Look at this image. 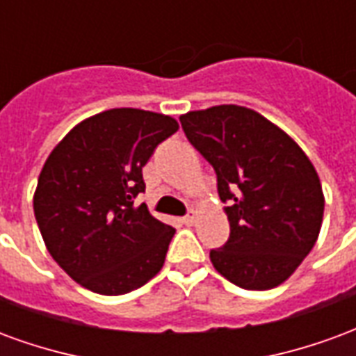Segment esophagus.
Returning <instances> with one entry per match:
<instances>
[{
    "label": "esophagus",
    "mask_w": 356,
    "mask_h": 356,
    "mask_svg": "<svg viewBox=\"0 0 356 356\" xmlns=\"http://www.w3.org/2000/svg\"><path fill=\"white\" fill-rule=\"evenodd\" d=\"M183 223L188 225V227H191V225L196 223V213H194V211H191V213H188V216L183 217Z\"/></svg>",
    "instance_id": "34e87169"
}]
</instances>
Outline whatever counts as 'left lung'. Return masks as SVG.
<instances>
[{"mask_svg":"<svg viewBox=\"0 0 356 356\" xmlns=\"http://www.w3.org/2000/svg\"><path fill=\"white\" fill-rule=\"evenodd\" d=\"M186 139L217 173L231 234L209 259L244 290L286 282L318 238V173L290 135L246 106L219 104L179 118Z\"/></svg>","mask_w":356,"mask_h":356,"instance_id":"left-lung-1","label":"left lung"}]
</instances>
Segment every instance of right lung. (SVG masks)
<instances>
[{"instance_id": "right-lung-1", "label": "right lung", "mask_w": 356, "mask_h": 356, "mask_svg": "<svg viewBox=\"0 0 356 356\" xmlns=\"http://www.w3.org/2000/svg\"><path fill=\"white\" fill-rule=\"evenodd\" d=\"M179 129L139 108L86 118L51 150L38 179L34 213L51 257L72 280L101 293L137 290L163 267L175 229L150 216L143 168Z\"/></svg>"}]
</instances>
